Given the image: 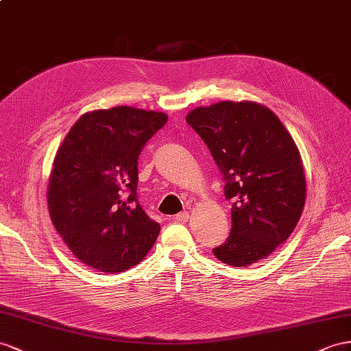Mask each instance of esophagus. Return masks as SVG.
Wrapping results in <instances>:
<instances>
[{"label": "esophagus", "mask_w": 351, "mask_h": 351, "mask_svg": "<svg viewBox=\"0 0 351 351\" xmlns=\"http://www.w3.org/2000/svg\"><path fill=\"white\" fill-rule=\"evenodd\" d=\"M188 219H190V213H188V212H181L175 217V221L181 222V223H185Z\"/></svg>", "instance_id": "1"}]
</instances>
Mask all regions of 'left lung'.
<instances>
[{"label": "left lung", "instance_id": "8db88e82", "mask_svg": "<svg viewBox=\"0 0 351 351\" xmlns=\"http://www.w3.org/2000/svg\"><path fill=\"white\" fill-rule=\"evenodd\" d=\"M186 123L208 145L232 200L230 236L213 255L232 267L265 259L292 234L305 204L304 166L291 133L252 101L197 106Z\"/></svg>", "mask_w": 351, "mask_h": 351}]
</instances>
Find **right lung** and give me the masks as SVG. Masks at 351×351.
I'll use <instances>...</instances> for the list:
<instances>
[{
	"label": "right lung",
	"instance_id": "obj_1",
	"mask_svg": "<svg viewBox=\"0 0 351 351\" xmlns=\"http://www.w3.org/2000/svg\"><path fill=\"white\" fill-rule=\"evenodd\" d=\"M167 115L132 106L83 114L55 156L47 185L53 226L78 261L121 273L160 232L138 203V158Z\"/></svg>",
	"mask_w": 351,
	"mask_h": 351
}]
</instances>
